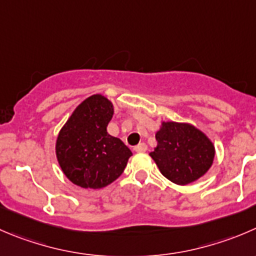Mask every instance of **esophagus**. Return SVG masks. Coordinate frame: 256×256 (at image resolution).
<instances>
[{
    "instance_id": "esophagus-1",
    "label": "esophagus",
    "mask_w": 256,
    "mask_h": 256,
    "mask_svg": "<svg viewBox=\"0 0 256 256\" xmlns=\"http://www.w3.org/2000/svg\"><path fill=\"white\" fill-rule=\"evenodd\" d=\"M134 150H135L136 152H145V151L148 150V145H146L145 142H141V144H138V146H135V148H134Z\"/></svg>"
}]
</instances>
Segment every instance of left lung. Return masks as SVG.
I'll use <instances>...</instances> for the list:
<instances>
[{
  "label": "left lung",
  "mask_w": 256,
  "mask_h": 256,
  "mask_svg": "<svg viewBox=\"0 0 256 256\" xmlns=\"http://www.w3.org/2000/svg\"><path fill=\"white\" fill-rule=\"evenodd\" d=\"M155 138L158 145L148 155L160 172L176 185L199 180L214 162V144L191 124L161 121Z\"/></svg>",
  "instance_id": "left-lung-1"
}]
</instances>
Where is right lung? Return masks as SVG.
Masks as SVG:
<instances>
[{
	"instance_id": "right-lung-1",
	"label": "right lung",
	"mask_w": 256,
	"mask_h": 256,
	"mask_svg": "<svg viewBox=\"0 0 256 256\" xmlns=\"http://www.w3.org/2000/svg\"><path fill=\"white\" fill-rule=\"evenodd\" d=\"M114 105L95 94L74 110L56 138V158L62 172L84 188H102L116 180L132 155L118 138L108 132Z\"/></svg>"
}]
</instances>
